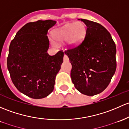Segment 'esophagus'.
I'll list each match as a JSON object with an SVG mask.
<instances>
[{"label": "esophagus", "mask_w": 129, "mask_h": 129, "mask_svg": "<svg viewBox=\"0 0 129 129\" xmlns=\"http://www.w3.org/2000/svg\"><path fill=\"white\" fill-rule=\"evenodd\" d=\"M69 60V59L68 56H67L66 54H64V56H63V61H65V62H68Z\"/></svg>", "instance_id": "1"}]
</instances>
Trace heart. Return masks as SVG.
Returning <instances> with one entry per match:
<instances>
[{"mask_svg":"<svg viewBox=\"0 0 129 129\" xmlns=\"http://www.w3.org/2000/svg\"><path fill=\"white\" fill-rule=\"evenodd\" d=\"M86 33V28L85 23L77 21L55 29L52 33V36L55 41L61 43L67 40L69 46L75 47L84 40Z\"/></svg>","mask_w":129,"mask_h":129,"instance_id":"heart-1","label":"heart"}]
</instances>
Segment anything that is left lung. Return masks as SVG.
<instances>
[{
  "label": "left lung",
  "mask_w": 129,
  "mask_h": 129,
  "mask_svg": "<svg viewBox=\"0 0 129 129\" xmlns=\"http://www.w3.org/2000/svg\"><path fill=\"white\" fill-rule=\"evenodd\" d=\"M86 26L82 43L65 53L72 64V81L82 94L94 96L109 85L116 70V47L109 32L94 21L81 19Z\"/></svg>",
  "instance_id": "obj_1"
}]
</instances>
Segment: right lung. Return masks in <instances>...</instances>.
I'll return each instance as SVG.
<instances>
[{
	"label": "right lung",
	"mask_w": 129,
	"mask_h": 129,
	"mask_svg": "<svg viewBox=\"0 0 129 129\" xmlns=\"http://www.w3.org/2000/svg\"><path fill=\"white\" fill-rule=\"evenodd\" d=\"M55 23L50 20L28 23L10 43L7 57L10 78L19 91L31 98H44L52 93L63 62L62 51L54 55L47 52V31Z\"/></svg>",
	"instance_id": "obj_1"
}]
</instances>
